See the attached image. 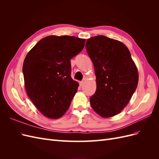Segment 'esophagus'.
<instances>
[{"label":"esophagus","instance_id":"obj_1","mask_svg":"<svg viewBox=\"0 0 159 159\" xmlns=\"http://www.w3.org/2000/svg\"><path fill=\"white\" fill-rule=\"evenodd\" d=\"M84 84V81H80V86H83Z\"/></svg>","mask_w":159,"mask_h":159}]
</instances>
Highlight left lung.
Segmentation results:
<instances>
[{
	"mask_svg": "<svg viewBox=\"0 0 159 159\" xmlns=\"http://www.w3.org/2000/svg\"><path fill=\"white\" fill-rule=\"evenodd\" d=\"M85 47L97 84L90 98L91 106L101 117H111L125 107L137 89V66L127 47L120 41L97 36L88 39Z\"/></svg>",
	"mask_w": 159,
	"mask_h": 159,
	"instance_id": "left-lung-1",
	"label": "left lung"
}]
</instances>
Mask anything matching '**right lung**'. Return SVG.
Returning <instances> with one entry per match:
<instances>
[{"mask_svg":"<svg viewBox=\"0 0 159 159\" xmlns=\"http://www.w3.org/2000/svg\"><path fill=\"white\" fill-rule=\"evenodd\" d=\"M85 40L70 36L42 38L28 53L22 71L28 97L45 117L58 119L70 107L79 84L71 77L70 60Z\"/></svg>","mask_w":159,"mask_h":159,"instance_id":"1","label":"right lung"}]
</instances>
